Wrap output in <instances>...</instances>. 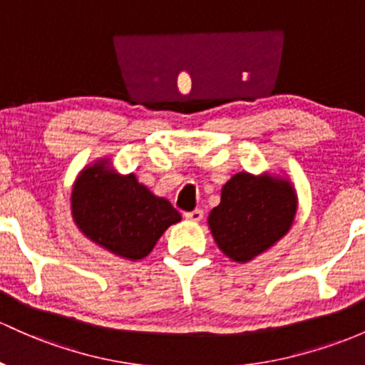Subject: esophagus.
<instances>
[{
	"mask_svg": "<svg viewBox=\"0 0 365 365\" xmlns=\"http://www.w3.org/2000/svg\"><path fill=\"white\" fill-rule=\"evenodd\" d=\"M184 217H186L187 221L198 222V221H202V217H203V210L195 209V210H191V212H184Z\"/></svg>",
	"mask_w": 365,
	"mask_h": 365,
	"instance_id": "esophagus-1",
	"label": "esophagus"
}]
</instances>
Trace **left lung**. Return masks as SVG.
<instances>
[{"label": "left lung", "instance_id": "obj_1", "mask_svg": "<svg viewBox=\"0 0 365 365\" xmlns=\"http://www.w3.org/2000/svg\"><path fill=\"white\" fill-rule=\"evenodd\" d=\"M296 202L285 179L238 172L222 186L221 203L209 214V228L230 259L247 262L287 233Z\"/></svg>", "mask_w": 365, "mask_h": 365}]
</instances>
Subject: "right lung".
<instances>
[{"mask_svg":"<svg viewBox=\"0 0 365 365\" xmlns=\"http://www.w3.org/2000/svg\"><path fill=\"white\" fill-rule=\"evenodd\" d=\"M73 219L85 237L127 259H143L181 214L155 197L134 174L118 175L108 162L85 168L71 195Z\"/></svg>","mask_w":365,"mask_h":365,"instance_id":"right-lung-1","label":"right lung"}]
</instances>
